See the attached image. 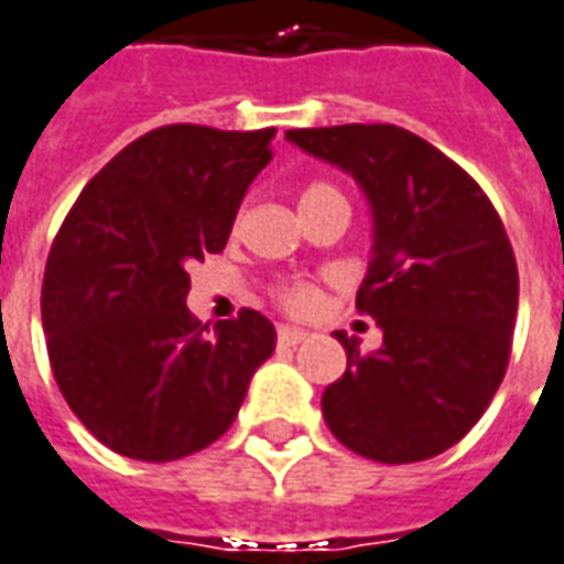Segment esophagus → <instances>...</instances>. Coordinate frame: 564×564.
Wrapping results in <instances>:
<instances>
[{
	"mask_svg": "<svg viewBox=\"0 0 564 564\" xmlns=\"http://www.w3.org/2000/svg\"><path fill=\"white\" fill-rule=\"evenodd\" d=\"M308 338V333L305 329H295V326H281L278 329V341H281L283 348H295V345H302Z\"/></svg>",
	"mask_w": 564,
	"mask_h": 564,
	"instance_id": "34e87169",
	"label": "esophagus"
}]
</instances>
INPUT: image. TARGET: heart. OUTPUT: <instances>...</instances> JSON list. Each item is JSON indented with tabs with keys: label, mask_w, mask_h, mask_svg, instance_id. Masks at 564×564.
Returning a JSON list of instances; mask_svg holds the SVG:
<instances>
[{
	"label": "heart",
	"mask_w": 564,
	"mask_h": 564,
	"mask_svg": "<svg viewBox=\"0 0 564 564\" xmlns=\"http://www.w3.org/2000/svg\"><path fill=\"white\" fill-rule=\"evenodd\" d=\"M329 192H336L329 183H311V186L302 192V204H305V200L323 198V195H329ZM278 302H281L286 311H293V314H308V311L317 305V290L305 281L283 283V286H278Z\"/></svg>",
	"instance_id": "1"
}]
</instances>
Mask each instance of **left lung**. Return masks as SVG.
<instances>
[{
  "label": "left lung",
  "mask_w": 564,
  "mask_h": 564,
  "mask_svg": "<svg viewBox=\"0 0 564 564\" xmlns=\"http://www.w3.org/2000/svg\"><path fill=\"white\" fill-rule=\"evenodd\" d=\"M348 171L372 210V259L357 311L384 341L364 354L341 329L348 369L323 391L341 446L381 460H427L482 419L510 364L519 271L486 192L436 145L397 124L286 131Z\"/></svg>",
  "instance_id": "left-lung-1"
}]
</instances>
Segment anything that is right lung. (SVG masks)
Returning a JSON list of instances; mask_svg holds the SVG:
<instances>
[{
    "label": "right lung",
    "instance_id": "obj_1",
    "mask_svg": "<svg viewBox=\"0 0 564 564\" xmlns=\"http://www.w3.org/2000/svg\"><path fill=\"white\" fill-rule=\"evenodd\" d=\"M274 128L167 124L82 188L51 243L42 326L63 400L104 446L176 460L216 443L274 326L243 308L214 333L186 308L188 265L226 247Z\"/></svg>",
    "mask_w": 564,
    "mask_h": 564
}]
</instances>
